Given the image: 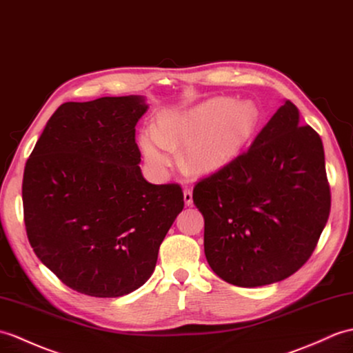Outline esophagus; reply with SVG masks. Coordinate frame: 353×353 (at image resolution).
<instances>
[{
    "mask_svg": "<svg viewBox=\"0 0 353 353\" xmlns=\"http://www.w3.org/2000/svg\"><path fill=\"white\" fill-rule=\"evenodd\" d=\"M183 201H185L186 206H191V204H192V191L191 190L183 191Z\"/></svg>",
    "mask_w": 353,
    "mask_h": 353,
    "instance_id": "34e87169",
    "label": "esophagus"
}]
</instances>
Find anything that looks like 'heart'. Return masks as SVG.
Returning a JSON list of instances; mask_svg holds the SVG:
<instances>
[{
	"label": "heart",
	"instance_id": "1",
	"mask_svg": "<svg viewBox=\"0 0 353 353\" xmlns=\"http://www.w3.org/2000/svg\"><path fill=\"white\" fill-rule=\"evenodd\" d=\"M260 123V110L251 101L212 97L190 110L161 114L158 130L139 134V149L157 173L174 163V149L185 147L182 161L194 174H209L230 163Z\"/></svg>",
	"mask_w": 353,
	"mask_h": 353
}]
</instances>
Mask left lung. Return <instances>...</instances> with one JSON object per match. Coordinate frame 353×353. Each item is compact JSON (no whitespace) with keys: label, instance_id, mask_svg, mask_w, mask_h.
Wrapping results in <instances>:
<instances>
[{"label":"left lung","instance_id":"left-lung-1","mask_svg":"<svg viewBox=\"0 0 353 353\" xmlns=\"http://www.w3.org/2000/svg\"><path fill=\"white\" fill-rule=\"evenodd\" d=\"M212 270L239 288L284 280L313 254L331 209L325 152L290 101L250 149L194 188Z\"/></svg>","mask_w":353,"mask_h":353}]
</instances>
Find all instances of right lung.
<instances>
[{
	"label": "right lung",
	"instance_id": "right-lung-1",
	"mask_svg": "<svg viewBox=\"0 0 353 353\" xmlns=\"http://www.w3.org/2000/svg\"><path fill=\"white\" fill-rule=\"evenodd\" d=\"M144 96L65 102L48 120L23 170L28 241L79 293L119 298L152 276L183 209L182 188L143 177L135 126Z\"/></svg>",
	"mask_w": 353,
	"mask_h": 353
}]
</instances>
